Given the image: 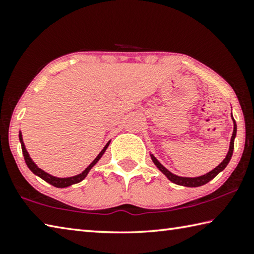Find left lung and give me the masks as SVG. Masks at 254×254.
I'll return each instance as SVG.
<instances>
[{
  "instance_id": "left-lung-1",
  "label": "left lung",
  "mask_w": 254,
  "mask_h": 254,
  "mask_svg": "<svg viewBox=\"0 0 254 254\" xmlns=\"http://www.w3.org/2000/svg\"><path fill=\"white\" fill-rule=\"evenodd\" d=\"M233 119V123H234V129H233V134L232 137H231V143H230V149L228 154H226L225 158L223 159V162H222L219 166H216L214 170L208 172L207 174L205 175H202V176H198V177H181V176H177L174 175L173 173H171L168 170H166L165 167H164L161 163H159L156 157L154 156V155H150V157H152V161L154 162L155 165L157 166V168L159 171H161L164 175H165L168 180L173 183H175L177 185H182V186H186V188H198V186H202L204 184H206L210 182L211 180L214 179V177L219 174L220 172H222L228 165L231 157H232V154H233V149H234V138L235 136H237V124H235V120Z\"/></svg>"
}]
</instances>
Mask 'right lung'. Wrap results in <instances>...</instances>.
Returning <instances> with one entry per match:
<instances>
[{
    "instance_id": "add662e5",
    "label": "right lung",
    "mask_w": 254,
    "mask_h": 254,
    "mask_svg": "<svg viewBox=\"0 0 254 254\" xmlns=\"http://www.w3.org/2000/svg\"><path fill=\"white\" fill-rule=\"evenodd\" d=\"M19 138H20V143H21V147H22V153H23V156H24V161L26 163V165H28V167L30 168V171L32 172L33 174L38 175L39 177H41L42 180L48 182L49 184L56 186V188H60V189L68 188V186H70V185L77 184V183H79V182H81L84 179V177L88 175L89 171H90L91 168L96 165L97 162L101 158V156H102V155H104V153L106 152V149H107V147H108L109 143H110V141H108V143H107V145L105 146L104 149H102L101 152L98 154V156L95 159H93V162L90 164V165H89L82 173H80L79 175H75V176H72V177H65V179H59V177H55V176H52L50 174H48V173L42 171L41 168H39L37 165H35L32 159H31L29 153L26 152L25 146H24V143H23V138H22L21 132L19 134Z\"/></svg>"
}]
</instances>
